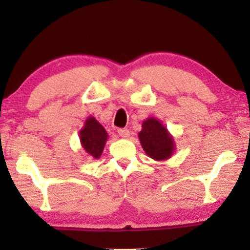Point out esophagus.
Masks as SVG:
<instances>
[{"mask_svg": "<svg viewBox=\"0 0 250 250\" xmlns=\"http://www.w3.org/2000/svg\"><path fill=\"white\" fill-rule=\"evenodd\" d=\"M117 132L118 135L122 136V138H128L129 136V131L127 128H118Z\"/></svg>", "mask_w": 250, "mask_h": 250, "instance_id": "34e87169", "label": "esophagus"}]
</instances>
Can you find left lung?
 I'll return each mask as SVG.
<instances>
[{
    "label": "left lung",
    "instance_id": "left-lung-1",
    "mask_svg": "<svg viewBox=\"0 0 250 250\" xmlns=\"http://www.w3.org/2000/svg\"><path fill=\"white\" fill-rule=\"evenodd\" d=\"M139 139L143 150L152 159H167L174 151L173 138L156 118H148L143 122Z\"/></svg>",
    "mask_w": 250,
    "mask_h": 250
}]
</instances>
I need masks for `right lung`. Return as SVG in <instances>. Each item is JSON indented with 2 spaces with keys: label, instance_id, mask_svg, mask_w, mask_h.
Here are the masks:
<instances>
[{
  "label": "right lung",
  "instance_id": "right-lung-1",
  "mask_svg": "<svg viewBox=\"0 0 250 250\" xmlns=\"http://www.w3.org/2000/svg\"><path fill=\"white\" fill-rule=\"evenodd\" d=\"M80 136L81 143L85 151L95 159L100 158L108 134L98 121H95V118H87L84 128L80 133Z\"/></svg>",
  "mask_w": 250,
  "mask_h": 250
}]
</instances>
